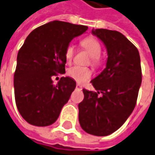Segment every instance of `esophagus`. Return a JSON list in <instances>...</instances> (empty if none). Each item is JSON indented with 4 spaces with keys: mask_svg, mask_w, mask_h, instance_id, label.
Wrapping results in <instances>:
<instances>
[{
    "mask_svg": "<svg viewBox=\"0 0 155 155\" xmlns=\"http://www.w3.org/2000/svg\"><path fill=\"white\" fill-rule=\"evenodd\" d=\"M82 89H83V88H82V86H81V85H79V84L76 85V90H82Z\"/></svg>",
    "mask_w": 155,
    "mask_h": 155,
    "instance_id": "obj_1",
    "label": "esophagus"
}]
</instances>
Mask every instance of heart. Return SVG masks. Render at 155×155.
<instances>
[{
  "label": "heart",
  "instance_id": "heart-1",
  "mask_svg": "<svg viewBox=\"0 0 155 155\" xmlns=\"http://www.w3.org/2000/svg\"><path fill=\"white\" fill-rule=\"evenodd\" d=\"M81 45L91 56V63L94 66H98L101 63L100 55L101 53V46L100 42L92 36L86 37L81 41ZM74 47L68 45L65 48V58L67 63H70L74 56ZM67 75L75 80L78 83H84L85 81L90 79L92 75V71L88 67H84L80 65H74L67 71Z\"/></svg>",
  "mask_w": 155,
  "mask_h": 155
}]
</instances>
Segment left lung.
I'll list each match as a JSON object with an SVG mask.
<instances>
[{"label":"left lung","instance_id":"8db88e82","mask_svg":"<svg viewBox=\"0 0 155 155\" xmlns=\"http://www.w3.org/2000/svg\"><path fill=\"white\" fill-rule=\"evenodd\" d=\"M107 51L106 68L91 84L96 92L84 89L78 104V119L87 133L105 137L126 121L137 104L142 84L141 61L137 48L116 31L92 30Z\"/></svg>","mask_w":155,"mask_h":155}]
</instances>
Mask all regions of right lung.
I'll use <instances>...</instances> for the list:
<instances>
[{
    "instance_id": "obj_1",
    "label": "right lung",
    "mask_w": 155,
    "mask_h": 155,
    "mask_svg": "<svg viewBox=\"0 0 155 155\" xmlns=\"http://www.w3.org/2000/svg\"><path fill=\"white\" fill-rule=\"evenodd\" d=\"M87 30L84 25L54 20L37 27L26 37L18 53L13 79L16 106L26 122L48 126L59 118L76 82L62 77L54 84L52 77L65 73V48Z\"/></svg>"
}]
</instances>
